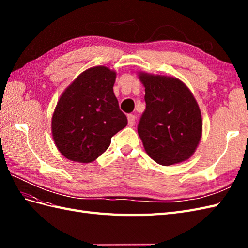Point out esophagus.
<instances>
[{
  "instance_id": "esophagus-1",
  "label": "esophagus",
  "mask_w": 248,
  "mask_h": 248,
  "mask_svg": "<svg viewBox=\"0 0 248 248\" xmlns=\"http://www.w3.org/2000/svg\"><path fill=\"white\" fill-rule=\"evenodd\" d=\"M128 123H129V125H134V124H135V115H133V114L128 115Z\"/></svg>"
}]
</instances>
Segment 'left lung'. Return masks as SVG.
Masks as SVG:
<instances>
[{"instance_id": "left-lung-1", "label": "left lung", "mask_w": 248, "mask_h": 248, "mask_svg": "<svg viewBox=\"0 0 248 248\" xmlns=\"http://www.w3.org/2000/svg\"><path fill=\"white\" fill-rule=\"evenodd\" d=\"M146 108L138 132L145 150L157 164L187 160L202 138V120L189 89L175 78L140 73Z\"/></svg>"}]
</instances>
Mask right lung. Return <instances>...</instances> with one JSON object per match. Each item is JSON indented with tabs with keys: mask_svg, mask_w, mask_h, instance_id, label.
Returning a JSON list of instances; mask_svg holds the SVG:
<instances>
[{
	"mask_svg": "<svg viewBox=\"0 0 248 248\" xmlns=\"http://www.w3.org/2000/svg\"><path fill=\"white\" fill-rule=\"evenodd\" d=\"M116 73L97 66L78 76L60 98L52 134L68 160L89 163L108 148L110 139L128 124L113 86Z\"/></svg>",
	"mask_w": 248,
	"mask_h": 248,
	"instance_id": "right-lung-1",
	"label": "right lung"
}]
</instances>
